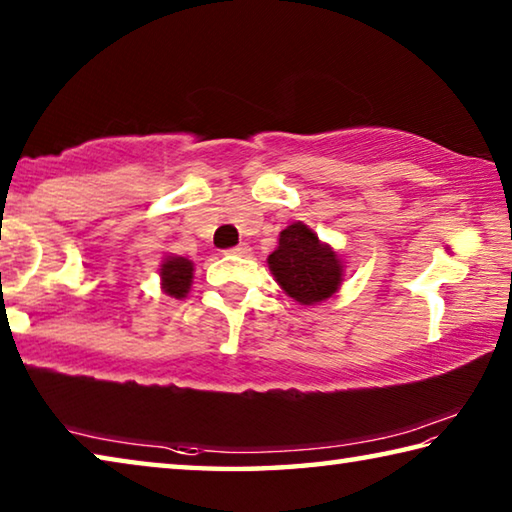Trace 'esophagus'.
Instances as JSON below:
<instances>
[{
  "label": "esophagus",
  "mask_w": 512,
  "mask_h": 512,
  "mask_svg": "<svg viewBox=\"0 0 512 512\" xmlns=\"http://www.w3.org/2000/svg\"><path fill=\"white\" fill-rule=\"evenodd\" d=\"M225 253H228V255H248V253H250V248H248L246 244H239V246H235V248L225 250Z\"/></svg>",
  "instance_id": "34e87169"
}]
</instances>
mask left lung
<instances>
[{
	"mask_svg": "<svg viewBox=\"0 0 512 512\" xmlns=\"http://www.w3.org/2000/svg\"><path fill=\"white\" fill-rule=\"evenodd\" d=\"M268 266L280 287L300 305H314L336 293L343 268L339 257L305 223L280 232V244L268 255Z\"/></svg>",
	"mask_w": 512,
	"mask_h": 512,
	"instance_id": "left-lung-1",
	"label": "left lung"
}]
</instances>
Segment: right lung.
<instances>
[{
  "label": "right lung",
  "mask_w": 512,
  "mask_h": 512,
  "mask_svg": "<svg viewBox=\"0 0 512 512\" xmlns=\"http://www.w3.org/2000/svg\"><path fill=\"white\" fill-rule=\"evenodd\" d=\"M194 266L185 257H169L160 268L162 289L171 298H185V293L192 287Z\"/></svg>",
  "instance_id": "1"
}]
</instances>
